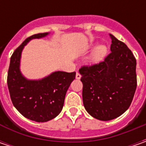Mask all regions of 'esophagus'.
<instances>
[{"label": "esophagus", "mask_w": 146, "mask_h": 146, "mask_svg": "<svg viewBox=\"0 0 146 146\" xmlns=\"http://www.w3.org/2000/svg\"><path fill=\"white\" fill-rule=\"evenodd\" d=\"M76 78L77 79V80H80V79L81 78V75H80V73L79 71H77V72H76Z\"/></svg>", "instance_id": "1"}]
</instances>
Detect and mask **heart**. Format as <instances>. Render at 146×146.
<instances>
[{
  "label": "heart",
  "mask_w": 146,
  "mask_h": 146,
  "mask_svg": "<svg viewBox=\"0 0 146 146\" xmlns=\"http://www.w3.org/2000/svg\"><path fill=\"white\" fill-rule=\"evenodd\" d=\"M107 52V48L104 45H100L96 48L91 55V62H98L101 60H102L103 58L106 56Z\"/></svg>",
  "instance_id": "1"
}]
</instances>
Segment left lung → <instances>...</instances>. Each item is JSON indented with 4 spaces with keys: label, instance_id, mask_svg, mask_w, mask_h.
<instances>
[{
    "label": "left lung",
    "instance_id": "1",
    "mask_svg": "<svg viewBox=\"0 0 146 146\" xmlns=\"http://www.w3.org/2000/svg\"><path fill=\"white\" fill-rule=\"evenodd\" d=\"M110 36L111 52L104 61L80 69L84 108L102 121L114 119L129 108L137 84L133 53L124 43Z\"/></svg>",
    "mask_w": 146,
    "mask_h": 146
}]
</instances>
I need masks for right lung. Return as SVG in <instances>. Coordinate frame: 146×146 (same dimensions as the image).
I'll list each match as a JSON object with an SVG mask.
<instances>
[{
	"mask_svg": "<svg viewBox=\"0 0 146 146\" xmlns=\"http://www.w3.org/2000/svg\"><path fill=\"white\" fill-rule=\"evenodd\" d=\"M48 32L27 38L15 49L11 58L7 76L10 98L14 107L27 119L36 122H47L62 111L66 93L76 72L55 71L39 80H27L20 72V58L23 48L31 39L46 36Z\"/></svg>",
	"mask_w": 146,
	"mask_h": 146,
	"instance_id": "obj_1",
	"label": "right lung"
}]
</instances>
